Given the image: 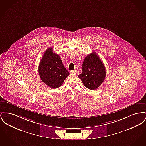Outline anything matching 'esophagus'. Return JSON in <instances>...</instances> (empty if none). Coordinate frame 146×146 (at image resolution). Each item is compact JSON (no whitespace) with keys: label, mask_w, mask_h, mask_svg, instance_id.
<instances>
[{"label":"esophagus","mask_w":146,"mask_h":146,"mask_svg":"<svg viewBox=\"0 0 146 146\" xmlns=\"http://www.w3.org/2000/svg\"><path fill=\"white\" fill-rule=\"evenodd\" d=\"M70 73H76V70H71V71L70 72Z\"/></svg>","instance_id":"34e87169"}]
</instances>
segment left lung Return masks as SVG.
<instances>
[{"label":"left lung","mask_w":146,"mask_h":146,"mask_svg":"<svg viewBox=\"0 0 146 146\" xmlns=\"http://www.w3.org/2000/svg\"><path fill=\"white\" fill-rule=\"evenodd\" d=\"M82 70V73L78 77L84 86L90 90H95L100 86L106 76L105 66L94 52L86 57Z\"/></svg>","instance_id":"1"}]
</instances>
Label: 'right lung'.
<instances>
[{"instance_id": "obj_1", "label": "right lung", "mask_w": 146, "mask_h": 146, "mask_svg": "<svg viewBox=\"0 0 146 146\" xmlns=\"http://www.w3.org/2000/svg\"><path fill=\"white\" fill-rule=\"evenodd\" d=\"M38 73L43 83L53 89L62 86L69 74L68 71L64 68L60 57L53 52L52 47L45 51L40 60Z\"/></svg>"}]
</instances>
